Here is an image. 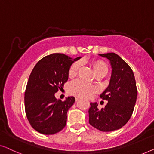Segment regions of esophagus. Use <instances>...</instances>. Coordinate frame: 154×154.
<instances>
[{
	"instance_id": "esophagus-1",
	"label": "esophagus",
	"mask_w": 154,
	"mask_h": 154,
	"mask_svg": "<svg viewBox=\"0 0 154 154\" xmlns=\"http://www.w3.org/2000/svg\"><path fill=\"white\" fill-rule=\"evenodd\" d=\"M79 99H80L79 97H75V100H76V101H78Z\"/></svg>"
}]
</instances>
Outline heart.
Returning <instances> with one entry per match:
<instances>
[{"label": "heart", "mask_w": 154, "mask_h": 154, "mask_svg": "<svg viewBox=\"0 0 154 154\" xmlns=\"http://www.w3.org/2000/svg\"><path fill=\"white\" fill-rule=\"evenodd\" d=\"M92 67L95 74L104 72L107 74L108 68L105 63L101 60H94L92 62ZM81 66V63L79 61L75 62L70 66L68 71V75L70 77H74L77 74L78 70ZM68 91L70 94L76 96L88 98L91 95L96 94L98 91V88L92 84L82 81L81 79H75L71 82L68 86Z\"/></svg>", "instance_id": "b5f03b06"}]
</instances>
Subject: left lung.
Returning <instances> with one entry per match:
<instances>
[{"instance_id":"obj_1","label":"left lung","mask_w":154,"mask_h":154,"mask_svg":"<svg viewBox=\"0 0 154 154\" xmlns=\"http://www.w3.org/2000/svg\"><path fill=\"white\" fill-rule=\"evenodd\" d=\"M99 55L107 58L112 68L109 86L100 96L108 103L100 110L96 103H91L88 122L99 131L109 132L122 128L131 119L137 89L133 70L119 56L115 53Z\"/></svg>"}]
</instances>
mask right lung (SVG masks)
I'll list each match as a JSON object with an SVG mask.
<instances>
[{
    "label": "right lung",
    "instance_id": "obj_1",
    "mask_svg": "<svg viewBox=\"0 0 154 154\" xmlns=\"http://www.w3.org/2000/svg\"><path fill=\"white\" fill-rule=\"evenodd\" d=\"M80 58L52 54L39 60L32 70L24 95L25 112L30 124L38 133L53 135L66 126L67 112L75 99L71 96L61 101L54 95L68 81L71 65Z\"/></svg>",
    "mask_w": 154,
    "mask_h": 154
}]
</instances>
